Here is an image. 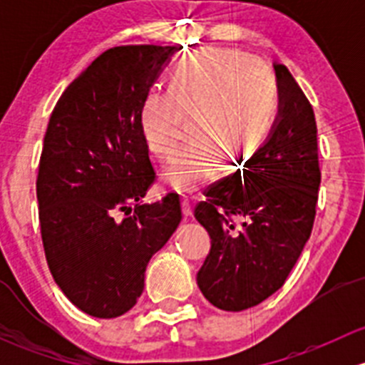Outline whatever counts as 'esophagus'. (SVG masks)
Segmentation results:
<instances>
[{"label": "esophagus", "instance_id": "1", "mask_svg": "<svg viewBox=\"0 0 365 365\" xmlns=\"http://www.w3.org/2000/svg\"><path fill=\"white\" fill-rule=\"evenodd\" d=\"M182 210L185 219H190V217H192V203H190L189 197H183L182 200Z\"/></svg>", "mask_w": 365, "mask_h": 365}]
</instances>
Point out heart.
Wrapping results in <instances>:
<instances>
[{
	"label": "heart",
	"instance_id": "1",
	"mask_svg": "<svg viewBox=\"0 0 365 365\" xmlns=\"http://www.w3.org/2000/svg\"><path fill=\"white\" fill-rule=\"evenodd\" d=\"M279 113L274 77L249 54L208 49L185 58L171 73V88L153 86L141 108L148 148L165 157L194 118L192 139L180 146L162 178L176 190H196L219 176L222 155L249 157L270 135Z\"/></svg>",
	"mask_w": 365,
	"mask_h": 365
}]
</instances>
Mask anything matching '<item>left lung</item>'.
Here are the masks:
<instances>
[{
    "label": "left lung",
    "mask_w": 365,
    "mask_h": 365,
    "mask_svg": "<svg viewBox=\"0 0 365 365\" xmlns=\"http://www.w3.org/2000/svg\"><path fill=\"white\" fill-rule=\"evenodd\" d=\"M274 68L279 116L270 135L194 208L212 238L197 286L222 311H245L282 288L314 224L322 182L314 111L289 70Z\"/></svg>",
    "instance_id": "8db88e82"
}]
</instances>
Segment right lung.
<instances>
[{"instance_id": "right-lung-1", "label": "right lung", "mask_w": 365, "mask_h": 365, "mask_svg": "<svg viewBox=\"0 0 365 365\" xmlns=\"http://www.w3.org/2000/svg\"><path fill=\"white\" fill-rule=\"evenodd\" d=\"M175 51L108 49L68 84L47 125L36 176L43 252L65 297L95 318L134 307L150 257L182 220L178 194L139 203L155 182L143 101Z\"/></svg>"}]
</instances>
